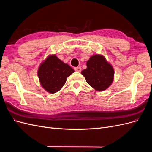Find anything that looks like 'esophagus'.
<instances>
[{
    "instance_id": "34e87169",
    "label": "esophagus",
    "mask_w": 152,
    "mask_h": 152,
    "mask_svg": "<svg viewBox=\"0 0 152 152\" xmlns=\"http://www.w3.org/2000/svg\"><path fill=\"white\" fill-rule=\"evenodd\" d=\"M74 70H75V72H81V70H82V69H81V68H80V67H75V68H74Z\"/></svg>"
}]
</instances>
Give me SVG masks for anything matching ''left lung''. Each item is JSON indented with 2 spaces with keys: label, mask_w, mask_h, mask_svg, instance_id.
I'll list each match as a JSON object with an SVG mask.
<instances>
[{
  "label": "left lung",
  "mask_w": 152,
  "mask_h": 152,
  "mask_svg": "<svg viewBox=\"0 0 152 152\" xmlns=\"http://www.w3.org/2000/svg\"><path fill=\"white\" fill-rule=\"evenodd\" d=\"M87 68L81 73L86 82L96 90L102 91L112 84L113 80V67L102 55H94L87 61Z\"/></svg>",
  "instance_id": "obj_1"
}]
</instances>
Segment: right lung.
<instances>
[{
    "mask_svg": "<svg viewBox=\"0 0 152 152\" xmlns=\"http://www.w3.org/2000/svg\"><path fill=\"white\" fill-rule=\"evenodd\" d=\"M73 72V69L68 64L64 63L55 55H52L40 65L38 77L45 90L50 93H55L62 88L66 78Z\"/></svg>",
    "mask_w": 152,
    "mask_h": 152,
    "instance_id": "1",
    "label": "right lung"
}]
</instances>
